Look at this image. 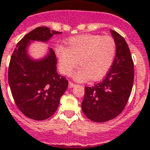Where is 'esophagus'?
I'll return each instance as SVG.
<instances>
[{"instance_id": "34e87169", "label": "esophagus", "mask_w": 150, "mask_h": 150, "mask_svg": "<svg viewBox=\"0 0 150 150\" xmlns=\"http://www.w3.org/2000/svg\"><path fill=\"white\" fill-rule=\"evenodd\" d=\"M75 86V83H71V82H69V83H68V87H69V88H72V87H74V86Z\"/></svg>"}]
</instances>
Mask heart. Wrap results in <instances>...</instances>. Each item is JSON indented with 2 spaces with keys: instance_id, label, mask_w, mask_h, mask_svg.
<instances>
[{
  "instance_id": "b5f03b06",
  "label": "heart",
  "mask_w": 150,
  "mask_h": 150,
  "mask_svg": "<svg viewBox=\"0 0 150 150\" xmlns=\"http://www.w3.org/2000/svg\"><path fill=\"white\" fill-rule=\"evenodd\" d=\"M66 45L56 50L59 69L63 75H70L79 61L81 67L73 75L76 81L100 79L112 65L116 45L110 36L83 34L71 38Z\"/></svg>"
}]
</instances>
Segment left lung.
Returning <instances> with one entry per match:
<instances>
[{
  "instance_id": "1",
  "label": "left lung",
  "mask_w": 150,
  "mask_h": 150,
  "mask_svg": "<svg viewBox=\"0 0 150 150\" xmlns=\"http://www.w3.org/2000/svg\"><path fill=\"white\" fill-rule=\"evenodd\" d=\"M116 45V57L102 82L85 87L82 109L88 119L104 123L120 114L131 95L134 63L128 45L120 34L111 30Z\"/></svg>"
}]
</instances>
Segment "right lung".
<instances>
[{
  "label": "right lung",
  "instance_id": "obj_1",
  "mask_svg": "<svg viewBox=\"0 0 150 150\" xmlns=\"http://www.w3.org/2000/svg\"><path fill=\"white\" fill-rule=\"evenodd\" d=\"M60 34L48 27H37L18 42L11 57L8 84L11 94L21 112L34 120H44L54 114L68 82L57 73V57L52 49L45 57L34 60L27 48L31 42H47Z\"/></svg>",
  "mask_w": 150,
  "mask_h": 150
}]
</instances>
